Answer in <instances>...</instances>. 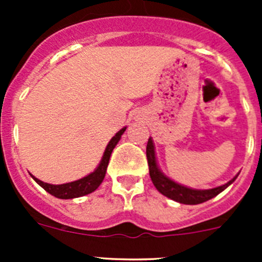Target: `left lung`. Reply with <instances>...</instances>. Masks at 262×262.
I'll return each mask as SVG.
<instances>
[{"label":"left lung","instance_id":"obj_1","mask_svg":"<svg viewBox=\"0 0 262 262\" xmlns=\"http://www.w3.org/2000/svg\"><path fill=\"white\" fill-rule=\"evenodd\" d=\"M146 152H147L148 167H149L150 180H152L153 185L156 186V189H157L162 195L175 200V202L181 203V204H200V203L207 202V200L216 196L219 192L223 191L226 187H228L229 185L237 179L236 176V178H233L231 181L227 182V184L222 185V186H218V187H214V189H209V190L189 189V187L182 186V185H179L176 184L175 181L170 180V179L166 178V176L158 170L157 162H156L155 147H153V142L150 138L148 139Z\"/></svg>","mask_w":262,"mask_h":262}]
</instances>
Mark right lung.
<instances>
[{
    "instance_id": "add662e5",
    "label": "right lung",
    "mask_w": 262,
    "mask_h": 262,
    "mask_svg": "<svg viewBox=\"0 0 262 262\" xmlns=\"http://www.w3.org/2000/svg\"><path fill=\"white\" fill-rule=\"evenodd\" d=\"M125 129L126 128L120 129V130L113 137L112 141H110L109 144H107L106 149H105L104 156H102V160L101 162H100L99 167H97L92 173L87 175L86 178L80 179V180L77 181L68 182V184H63V185L47 184V182L40 181L39 179L34 178V176L33 179L38 182V184L40 185L46 191H48L49 194L53 195V196L59 198V199H73V198H80V196H83V195L90 194V192L95 191V190L100 186V184H101L102 180H104L113 149H114L116 144H118V142L120 141L121 134L125 132Z\"/></svg>"
}]
</instances>
